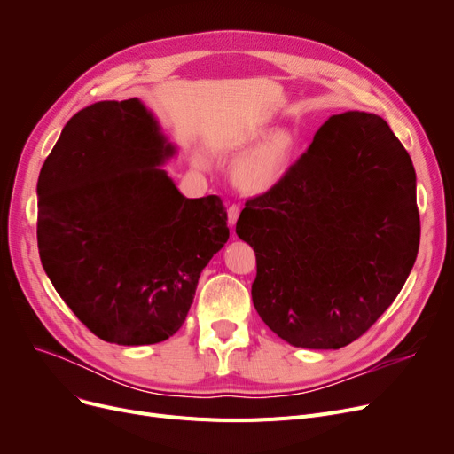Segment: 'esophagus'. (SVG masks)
<instances>
[{
	"label": "esophagus",
	"mask_w": 454,
	"mask_h": 454,
	"mask_svg": "<svg viewBox=\"0 0 454 454\" xmlns=\"http://www.w3.org/2000/svg\"><path fill=\"white\" fill-rule=\"evenodd\" d=\"M239 213H241V206L239 204H231L228 207V224L233 226L237 223V219H239Z\"/></svg>",
	"instance_id": "esophagus-1"
}]
</instances>
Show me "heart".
<instances>
[{"label": "heart", "mask_w": 454, "mask_h": 454, "mask_svg": "<svg viewBox=\"0 0 454 454\" xmlns=\"http://www.w3.org/2000/svg\"><path fill=\"white\" fill-rule=\"evenodd\" d=\"M296 149L289 130H274L259 141L233 167V180L247 193H265L287 173Z\"/></svg>", "instance_id": "obj_1"}]
</instances>
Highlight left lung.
I'll list each match as a JSON object with an SVG mask.
<instances>
[{
  "mask_svg": "<svg viewBox=\"0 0 454 454\" xmlns=\"http://www.w3.org/2000/svg\"><path fill=\"white\" fill-rule=\"evenodd\" d=\"M237 235L255 252V311L296 348L351 344L392 305L419 248L414 165L375 114L331 115Z\"/></svg>",
  "mask_w": 454,
  "mask_h": 454,
  "instance_id": "left-lung-1",
  "label": "left lung"
}]
</instances>
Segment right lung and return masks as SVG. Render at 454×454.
Segmentation results:
<instances>
[{"instance_id":"add662e5","label":"right lung","mask_w":454,"mask_h":454,"mask_svg":"<svg viewBox=\"0 0 454 454\" xmlns=\"http://www.w3.org/2000/svg\"><path fill=\"white\" fill-rule=\"evenodd\" d=\"M171 154L137 99L101 101L69 119L42 165V267L105 342L173 337L202 269L230 237L221 197L185 199L160 169Z\"/></svg>"}]
</instances>
